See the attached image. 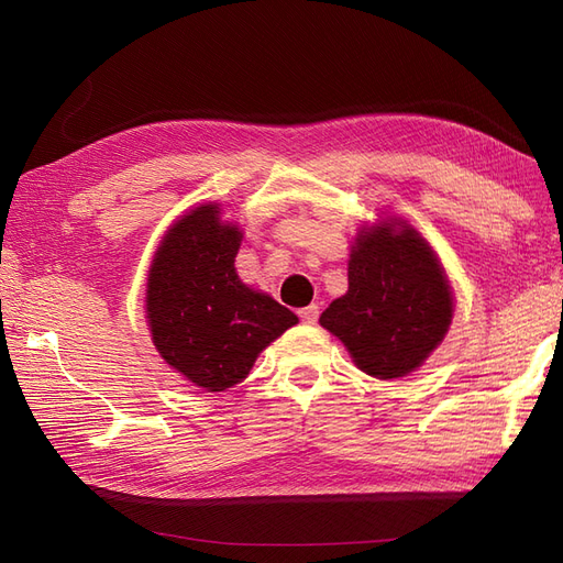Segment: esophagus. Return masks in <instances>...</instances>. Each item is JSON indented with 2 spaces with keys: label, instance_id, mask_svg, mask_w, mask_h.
<instances>
[{
  "label": "esophagus",
  "instance_id": "esophagus-1",
  "mask_svg": "<svg viewBox=\"0 0 563 563\" xmlns=\"http://www.w3.org/2000/svg\"><path fill=\"white\" fill-rule=\"evenodd\" d=\"M298 317H300L302 323H314L319 319V308H317V305H308V308H302L298 312Z\"/></svg>",
  "mask_w": 563,
  "mask_h": 563
}]
</instances>
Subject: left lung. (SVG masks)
I'll list each match as a JSON object with an SVG mask.
<instances>
[{
	"label": "left lung",
	"instance_id": "obj_1",
	"mask_svg": "<svg viewBox=\"0 0 563 563\" xmlns=\"http://www.w3.org/2000/svg\"><path fill=\"white\" fill-rule=\"evenodd\" d=\"M347 282V294L321 312L319 323L368 376H406L422 366L449 333V277L432 246L404 220L387 218L360 230Z\"/></svg>",
	"mask_w": 563,
	"mask_h": 563
}]
</instances>
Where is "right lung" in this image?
Instances as JSON below:
<instances>
[{
    "label": "right lung",
    "mask_w": 563,
    "mask_h": 563,
    "mask_svg": "<svg viewBox=\"0 0 563 563\" xmlns=\"http://www.w3.org/2000/svg\"><path fill=\"white\" fill-rule=\"evenodd\" d=\"M242 230L201 203L168 228L147 275V323L162 360L192 385L223 391L298 317L234 269Z\"/></svg>",
    "instance_id": "add662e5"
}]
</instances>
